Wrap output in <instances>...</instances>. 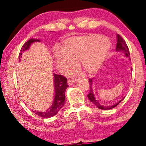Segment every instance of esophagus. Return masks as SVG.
<instances>
[{"label":"esophagus","mask_w":146,"mask_h":146,"mask_svg":"<svg viewBox=\"0 0 146 146\" xmlns=\"http://www.w3.org/2000/svg\"><path fill=\"white\" fill-rule=\"evenodd\" d=\"M76 81V79H68V85H72Z\"/></svg>","instance_id":"34e87169"}]
</instances>
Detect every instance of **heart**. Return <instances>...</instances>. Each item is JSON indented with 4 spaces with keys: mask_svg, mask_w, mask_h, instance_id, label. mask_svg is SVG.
Returning a JSON list of instances; mask_svg holds the SVG:
<instances>
[{
    "mask_svg": "<svg viewBox=\"0 0 146 146\" xmlns=\"http://www.w3.org/2000/svg\"><path fill=\"white\" fill-rule=\"evenodd\" d=\"M110 44L106 38L98 35L71 37L64 41L62 50L55 52L54 58L56 69L66 72L76 65L78 60L88 74L96 73L108 56ZM70 72L71 74L77 72Z\"/></svg>",
    "mask_w": 146,
    "mask_h": 146,
    "instance_id": "heart-1",
    "label": "heart"
}]
</instances>
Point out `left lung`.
I'll list each match as a JSON object with an SVG mask.
<instances>
[{
	"label": "left lung",
	"instance_id": "left-lung-1",
	"mask_svg": "<svg viewBox=\"0 0 146 146\" xmlns=\"http://www.w3.org/2000/svg\"><path fill=\"white\" fill-rule=\"evenodd\" d=\"M116 50L117 52H123L124 53V56L125 57L128 58L130 60V56H129V51L128 49V47L125 43V42L124 41L122 38H121L120 36L119 35H117V44H116ZM94 78H90L89 79V82H90V92L88 95V98L90 100V101L91 102H92L94 104L96 105V106L98 108L101 109V110H110L112 109L113 108H115V106H117V105L119 104V103L121 102V101L123 100V99H121L119 100V102H117V103H115V104L113 105H110V106H104L102 105L97 100L95 96H94V93L93 91V82H94Z\"/></svg>",
	"mask_w": 146,
	"mask_h": 146
}]
</instances>
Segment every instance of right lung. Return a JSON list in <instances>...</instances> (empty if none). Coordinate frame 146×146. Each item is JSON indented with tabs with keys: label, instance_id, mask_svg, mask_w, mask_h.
Masks as SVG:
<instances>
[{
	"label": "right lung",
	"instance_id": "obj_1",
	"mask_svg": "<svg viewBox=\"0 0 146 146\" xmlns=\"http://www.w3.org/2000/svg\"><path fill=\"white\" fill-rule=\"evenodd\" d=\"M35 42H40V39L31 38L25 42L21 50V53L19 54V62L21 61L22 54L24 52L28 50L32 44ZM54 96L52 104L45 111H33L36 114L42 117H52L60 110L64 106L65 103V92L68 86L67 84L66 78L64 77L62 75L56 74L54 73Z\"/></svg>",
	"mask_w": 146,
	"mask_h": 146
}]
</instances>
